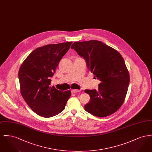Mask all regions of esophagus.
<instances>
[{"instance_id": "esophagus-1", "label": "esophagus", "mask_w": 152, "mask_h": 152, "mask_svg": "<svg viewBox=\"0 0 152 152\" xmlns=\"http://www.w3.org/2000/svg\"><path fill=\"white\" fill-rule=\"evenodd\" d=\"M80 92V90H79V89H73L71 91V92L72 93V94H76V93H78V92Z\"/></svg>"}]
</instances>
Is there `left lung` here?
I'll use <instances>...</instances> for the list:
<instances>
[{
    "label": "left lung",
    "mask_w": 152,
    "mask_h": 152,
    "mask_svg": "<svg viewBox=\"0 0 152 152\" xmlns=\"http://www.w3.org/2000/svg\"><path fill=\"white\" fill-rule=\"evenodd\" d=\"M71 48L84 58L88 69L101 81L97 90L84 91L91 97L84 106L85 110L99 117L116 112L124 101L130 80L123 56L114 48L97 40L75 42Z\"/></svg>",
    "instance_id": "left-lung-1"
}]
</instances>
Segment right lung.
Instances as JSON below:
<instances>
[{
  "mask_svg": "<svg viewBox=\"0 0 152 152\" xmlns=\"http://www.w3.org/2000/svg\"><path fill=\"white\" fill-rule=\"evenodd\" d=\"M72 43L69 42L39 47L20 67L18 77L22 97L39 116L48 118L59 114L71 95L69 90L59 91L50 84L60 60Z\"/></svg>",
  "mask_w": 152,
  "mask_h": 152,
  "instance_id": "1",
  "label": "right lung"
}]
</instances>
